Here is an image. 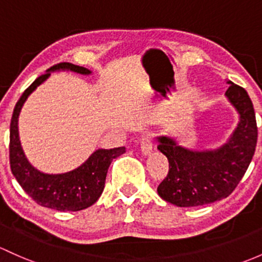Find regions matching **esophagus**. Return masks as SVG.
Listing matches in <instances>:
<instances>
[{"label":"esophagus","mask_w":262,"mask_h":262,"mask_svg":"<svg viewBox=\"0 0 262 262\" xmlns=\"http://www.w3.org/2000/svg\"><path fill=\"white\" fill-rule=\"evenodd\" d=\"M140 149L144 156L149 154L153 149V136L152 133H145L143 134L140 138Z\"/></svg>","instance_id":"1"}]
</instances>
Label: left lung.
<instances>
[{"instance_id":"1","label":"left lung","mask_w":262,"mask_h":262,"mask_svg":"<svg viewBox=\"0 0 262 262\" xmlns=\"http://www.w3.org/2000/svg\"><path fill=\"white\" fill-rule=\"evenodd\" d=\"M226 96L240 114L230 140L216 150L193 152L168 137H159L158 149L168 158L169 170L159 183L158 194L178 207H196L228 197L246 173L257 143L252 101L244 88L232 81Z\"/></svg>"}]
</instances>
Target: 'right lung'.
<instances>
[{
	"label": "right lung",
	"mask_w": 262,
	"mask_h": 262,
	"mask_svg": "<svg viewBox=\"0 0 262 262\" xmlns=\"http://www.w3.org/2000/svg\"><path fill=\"white\" fill-rule=\"evenodd\" d=\"M71 70L75 73L88 75L90 71L86 68L60 62L51 66L43 75L38 78L27 88L16 103L10 124V166L11 172L15 176L20 186L35 202L42 207L52 208L57 211H80L90 207L98 201L103 193L105 186L106 173L113 159L122 156L125 148H113V149H98L89 157L84 164L71 172L62 174H45L35 169L27 162L22 152L21 143L18 139L17 122L21 108L40 84H42L50 76V71Z\"/></svg>",
	"instance_id": "obj_1"
}]
</instances>
